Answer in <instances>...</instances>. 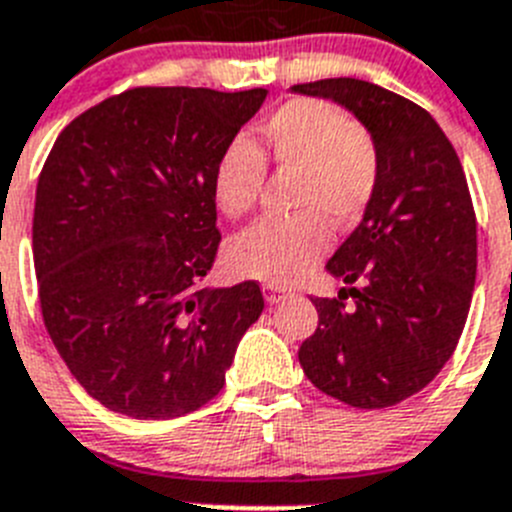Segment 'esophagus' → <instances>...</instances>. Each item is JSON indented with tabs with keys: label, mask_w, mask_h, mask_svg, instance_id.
Returning a JSON list of instances; mask_svg holds the SVG:
<instances>
[{
	"label": "esophagus",
	"mask_w": 512,
	"mask_h": 512,
	"mask_svg": "<svg viewBox=\"0 0 512 512\" xmlns=\"http://www.w3.org/2000/svg\"><path fill=\"white\" fill-rule=\"evenodd\" d=\"M287 295H289L287 289L279 287V284H264V297L266 302H271V305H274V302H282Z\"/></svg>",
	"instance_id": "obj_1"
}]
</instances>
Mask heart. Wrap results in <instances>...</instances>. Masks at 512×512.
Wrapping results in <instances>:
<instances>
[{"instance_id": "obj_1", "label": "heart", "mask_w": 512, "mask_h": 512, "mask_svg": "<svg viewBox=\"0 0 512 512\" xmlns=\"http://www.w3.org/2000/svg\"><path fill=\"white\" fill-rule=\"evenodd\" d=\"M266 166L295 174L289 217H266L241 230L225 251L233 274L269 284L307 277L333 243V228L359 223L372 205L382 156L372 130L315 97H295L261 120L259 138L238 135L212 174V197L225 217H243L259 202Z\"/></svg>"}]
</instances>
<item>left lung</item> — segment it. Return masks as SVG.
Masks as SVG:
<instances>
[{
    "mask_svg": "<svg viewBox=\"0 0 512 512\" xmlns=\"http://www.w3.org/2000/svg\"><path fill=\"white\" fill-rule=\"evenodd\" d=\"M292 89L354 112L382 156L372 205L325 264L348 287L312 297L318 328L297 356L325 395L361 410L392 408L433 382L467 323L477 277L467 176L438 122L390 89L361 79Z\"/></svg>",
    "mask_w": 512,
    "mask_h": 512,
    "instance_id": "1",
    "label": "left lung"
}]
</instances>
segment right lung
Instances as JSON below:
<instances>
[{"label":"right lung","instance_id":"right-lung-1","mask_svg":"<svg viewBox=\"0 0 512 512\" xmlns=\"http://www.w3.org/2000/svg\"><path fill=\"white\" fill-rule=\"evenodd\" d=\"M266 89L133 87L61 130L35 192L43 323L112 413L169 420L223 390L259 282L200 287L220 248L212 174Z\"/></svg>","mask_w":512,"mask_h":512}]
</instances>
